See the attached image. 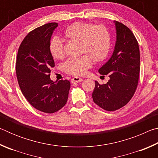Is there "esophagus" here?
<instances>
[{
    "label": "esophagus",
    "instance_id": "1",
    "mask_svg": "<svg viewBox=\"0 0 158 158\" xmlns=\"http://www.w3.org/2000/svg\"><path fill=\"white\" fill-rule=\"evenodd\" d=\"M83 81V79L80 77H73V79L71 80V83L72 84H74V83H79Z\"/></svg>",
    "mask_w": 158,
    "mask_h": 158
}]
</instances>
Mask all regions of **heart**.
Instances as JSON below:
<instances>
[{"mask_svg":"<svg viewBox=\"0 0 158 158\" xmlns=\"http://www.w3.org/2000/svg\"><path fill=\"white\" fill-rule=\"evenodd\" d=\"M64 35L69 39L81 40L82 52L89 54L96 61L102 60L108 54L110 34L105 26L78 21L69 25L64 31ZM49 50L54 58H63L65 50L63 40L58 36L53 37L50 41ZM89 55L69 58L63 64L64 70L72 75L84 74L93 64L92 58Z\"/></svg>","mask_w":158,"mask_h":158,"instance_id":"obj_1","label":"heart"}]
</instances>
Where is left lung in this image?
<instances>
[{"label":"left lung","mask_w":158,"mask_h":158,"mask_svg":"<svg viewBox=\"0 0 158 158\" xmlns=\"http://www.w3.org/2000/svg\"><path fill=\"white\" fill-rule=\"evenodd\" d=\"M116 42L111 57L99 73L109 76V81L100 84L95 81L93 102L106 111H114L126 105L137 88L140 71L138 42L126 26L114 21Z\"/></svg>","instance_id":"8db88e82"}]
</instances>
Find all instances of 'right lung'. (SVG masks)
I'll return each mask as SVG.
<instances>
[{"label": "right lung", "instance_id": "add662e5", "mask_svg": "<svg viewBox=\"0 0 158 158\" xmlns=\"http://www.w3.org/2000/svg\"><path fill=\"white\" fill-rule=\"evenodd\" d=\"M56 22L34 29L19 47L16 73L20 89L26 100L37 110L53 114L65 105L70 82L50 79L51 68L55 66L49 50L50 40Z\"/></svg>", "mask_w": 158, "mask_h": 158}]
</instances>
